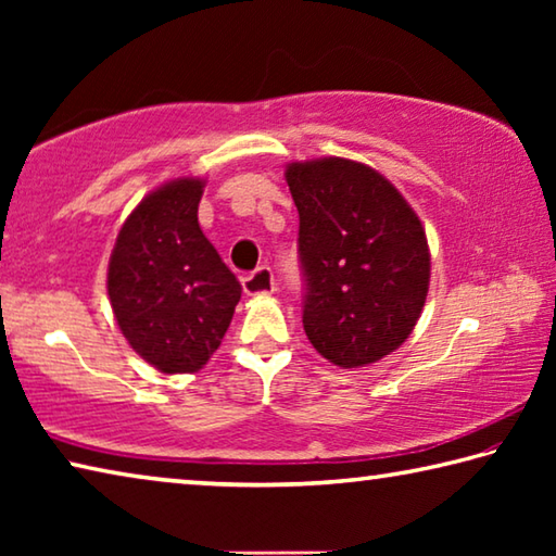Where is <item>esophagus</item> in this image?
I'll return each mask as SVG.
<instances>
[{"label": "esophagus", "instance_id": "34e87169", "mask_svg": "<svg viewBox=\"0 0 556 556\" xmlns=\"http://www.w3.org/2000/svg\"><path fill=\"white\" fill-rule=\"evenodd\" d=\"M242 289L244 294L250 296H267L277 289V281H275V275H271V269L262 265L252 271V275L242 277Z\"/></svg>", "mask_w": 556, "mask_h": 556}]
</instances>
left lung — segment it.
<instances>
[{
    "label": "left lung",
    "instance_id": "left-lung-1",
    "mask_svg": "<svg viewBox=\"0 0 556 556\" xmlns=\"http://www.w3.org/2000/svg\"><path fill=\"white\" fill-rule=\"evenodd\" d=\"M306 277L304 331L351 370L407 341L425 308L431 255L412 205L361 162L324 156L287 166Z\"/></svg>",
    "mask_w": 556,
    "mask_h": 556
}]
</instances>
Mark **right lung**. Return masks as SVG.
Returning a JSON list of instances; mask_svg holds the SVG:
<instances>
[{
	"label": "right lung",
	"instance_id": "right-lung-1",
	"mask_svg": "<svg viewBox=\"0 0 556 556\" xmlns=\"http://www.w3.org/2000/svg\"><path fill=\"white\" fill-rule=\"evenodd\" d=\"M203 186L186 176L147 193L110 255L108 294L119 331L166 375L208 363L242 294L199 225Z\"/></svg>",
	"mask_w": 556,
	"mask_h": 556
}]
</instances>
